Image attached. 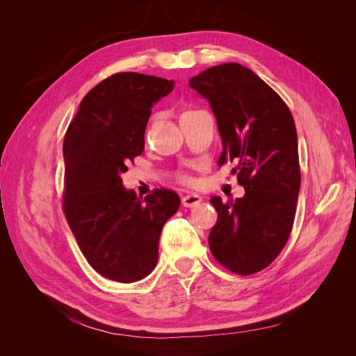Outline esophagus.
<instances>
[{
	"label": "esophagus",
	"mask_w": 356,
	"mask_h": 356,
	"mask_svg": "<svg viewBox=\"0 0 356 356\" xmlns=\"http://www.w3.org/2000/svg\"><path fill=\"white\" fill-rule=\"evenodd\" d=\"M181 202H182V207L195 208L202 202V196H199V195H187V196L182 197Z\"/></svg>",
	"instance_id": "34e87169"
}]
</instances>
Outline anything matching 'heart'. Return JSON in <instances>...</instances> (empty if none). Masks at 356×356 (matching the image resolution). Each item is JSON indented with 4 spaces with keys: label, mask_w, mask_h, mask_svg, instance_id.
I'll return each instance as SVG.
<instances>
[{
    "label": "heart",
    "mask_w": 356,
    "mask_h": 356,
    "mask_svg": "<svg viewBox=\"0 0 356 356\" xmlns=\"http://www.w3.org/2000/svg\"><path fill=\"white\" fill-rule=\"evenodd\" d=\"M199 110H186V111H182V114H181V117L182 115H188V114H193V113H197Z\"/></svg>",
    "instance_id": "1"
}]
</instances>
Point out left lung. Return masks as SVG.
<instances>
[{
    "mask_svg": "<svg viewBox=\"0 0 356 356\" xmlns=\"http://www.w3.org/2000/svg\"><path fill=\"white\" fill-rule=\"evenodd\" d=\"M217 118L218 165L234 161L245 196L211 203L218 212L209 233L217 261L238 275L263 270L281 254L293 229L301 184L293 114L270 86L239 63H222L190 79Z\"/></svg>",
    "mask_w": 356,
    "mask_h": 356,
    "instance_id": "8db88e82",
    "label": "left lung"
}]
</instances>
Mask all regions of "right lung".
Returning <instances> with one entry per match:
<instances>
[{"label":"right lung","mask_w":356,"mask_h":356,"mask_svg":"<svg viewBox=\"0 0 356 356\" xmlns=\"http://www.w3.org/2000/svg\"><path fill=\"white\" fill-rule=\"evenodd\" d=\"M174 80L118 72L84 96L63 139V211L83 255L96 272L131 284L152 273L165 222L179 208L166 188L136 196L123 187L129 161L144 152L153 105Z\"/></svg>","instance_id":"add662e5"}]
</instances>
